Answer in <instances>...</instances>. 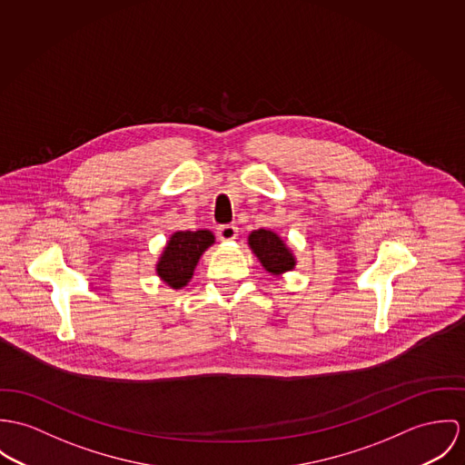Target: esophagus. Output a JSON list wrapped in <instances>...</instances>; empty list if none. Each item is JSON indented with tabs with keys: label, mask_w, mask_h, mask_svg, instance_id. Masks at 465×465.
I'll return each mask as SVG.
<instances>
[{
	"label": "esophagus",
	"mask_w": 465,
	"mask_h": 465,
	"mask_svg": "<svg viewBox=\"0 0 465 465\" xmlns=\"http://www.w3.org/2000/svg\"><path fill=\"white\" fill-rule=\"evenodd\" d=\"M217 235L221 241H233L239 235V228L235 224H223L217 228Z\"/></svg>",
	"instance_id": "esophagus-1"
}]
</instances>
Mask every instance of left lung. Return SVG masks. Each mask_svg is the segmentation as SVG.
Listing matches in <instances>:
<instances>
[{
	"instance_id": "1",
	"label": "left lung",
	"mask_w": 465,
	"mask_h": 465,
	"mask_svg": "<svg viewBox=\"0 0 465 465\" xmlns=\"http://www.w3.org/2000/svg\"><path fill=\"white\" fill-rule=\"evenodd\" d=\"M250 246L258 260L262 262V265L272 274L291 271L294 267V258L285 248L283 241L269 230L252 232Z\"/></svg>"
}]
</instances>
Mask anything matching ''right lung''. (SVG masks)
Masks as SVG:
<instances>
[{"label":"right lung","instance_id":"right-lung-1","mask_svg":"<svg viewBox=\"0 0 465 465\" xmlns=\"http://www.w3.org/2000/svg\"><path fill=\"white\" fill-rule=\"evenodd\" d=\"M212 242L213 235L208 230L176 232L158 260V276H162V280L173 289L187 285V282L193 278L198 260Z\"/></svg>","mask_w":465,"mask_h":465}]
</instances>
